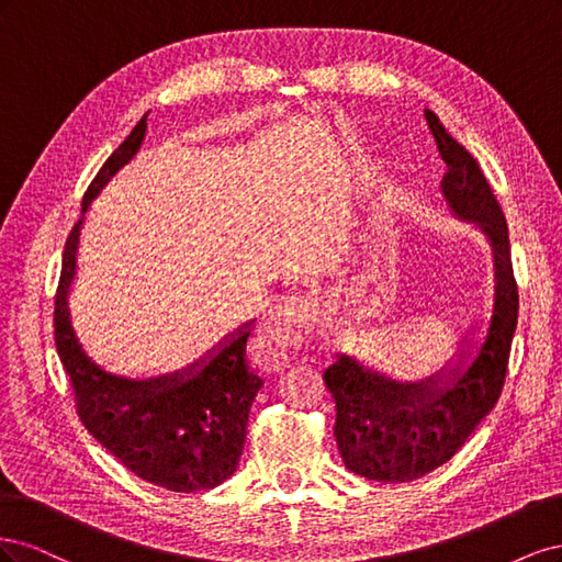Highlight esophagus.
Here are the masks:
<instances>
[{"mask_svg":"<svg viewBox=\"0 0 562 562\" xmlns=\"http://www.w3.org/2000/svg\"><path fill=\"white\" fill-rule=\"evenodd\" d=\"M318 310V300L316 297H288L283 300L279 307L269 314L262 335H260V345L265 351L271 356V359H291L295 353L300 339L304 333L310 330V326L316 318Z\"/></svg>","mask_w":562,"mask_h":562,"instance_id":"1","label":"esophagus"}]
</instances>
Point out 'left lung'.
<instances>
[{
	"label": "left lung",
	"instance_id": "8db88e82",
	"mask_svg": "<svg viewBox=\"0 0 562 562\" xmlns=\"http://www.w3.org/2000/svg\"><path fill=\"white\" fill-rule=\"evenodd\" d=\"M438 151L448 164L440 201L479 229L492 252L490 307L467 328L452 359L422 380H398L342 353L323 372L335 398V440L349 471L368 481L407 483L446 464L495 407L518 318L508 232L483 171L427 110ZM485 312V310H483Z\"/></svg>",
	"mask_w": 562,
	"mask_h": 562
}]
</instances>
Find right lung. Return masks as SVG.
<instances>
[{
	"label": "right lung",
	"instance_id": "add662e5",
	"mask_svg": "<svg viewBox=\"0 0 562 562\" xmlns=\"http://www.w3.org/2000/svg\"><path fill=\"white\" fill-rule=\"evenodd\" d=\"M147 114L103 164L81 201V217L67 236L56 295V347L72 382L83 427L138 479L173 492L211 490L239 467L250 405L262 380L248 366L250 321L225 335L190 366L133 380L95 363L72 326L70 293L79 239L93 199L138 155Z\"/></svg>",
	"mask_w": 562,
	"mask_h": 562
}]
</instances>
